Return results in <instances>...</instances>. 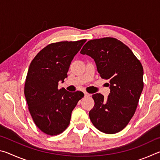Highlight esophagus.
I'll return each mask as SVG.
<instances>
[{
	"instance_id": "1",
	"label": "esophagus",
	"mask_w": 160,
	"mask_h": 160,
	"mask_svg": "<svg viewBox=\"0 0 160 160\" xmlns=\"http://www.w3.org/2000/svg\"><path fill=\"white\" fill-rule=\"evenodd\" d=\"M84 94H85V97H90V94H88V92H84Z\"/></svg>"
}]
</instances>
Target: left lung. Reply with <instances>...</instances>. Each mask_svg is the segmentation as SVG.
Returning a JSON list of instances; mask_svg holds the SVG:
<instances>
[{"label":"left lung","instance_id":"obj_1","mask_svg":"<svg viewBox=\"0 0 160 160\" xmlns=\"http://www.w3.org/2000/svg\"><path fill=\"white\" fill-rule=\"evenodd\" d=\"M80 53L92 58L100 76L109 80L107 99L100 93L92 95V123L104 133H116L128 125L136 110L144 85L142 64L126 45L112 37L88 41Z\"/></svg>","mask_w":160,"mask_h":160}]
</instances>
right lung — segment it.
<instances>
[{"instance_id": "obj_1", "label": "right lung", "mask_w": 160, "mask_h": 160, "mask_svg": "<svg viewBox=\"0 0 160 160\" xmlns=\"http://www.w3.org/2000/svg\"><path fill=\"white\" fill-rule=\"evenodd\" d=\"M86 39L61 42L47 46L29 65L25 85V96L34 123L44 133L56 135L68 126L71 113L82 92L58 90L64 82L70 65Z\"/></svg>"}]
</instances>
